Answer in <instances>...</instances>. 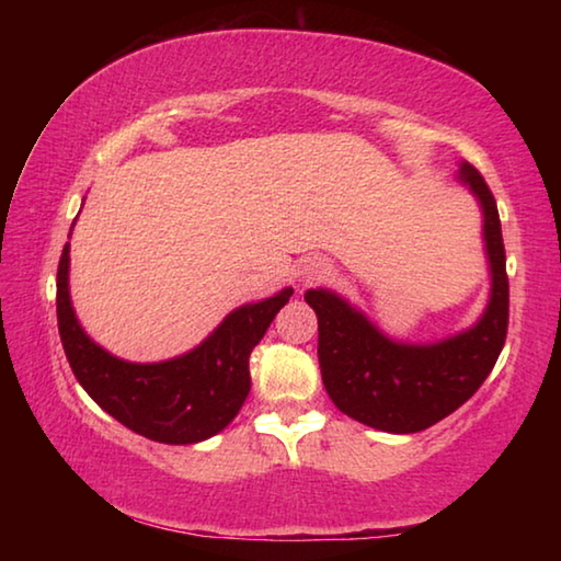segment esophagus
Listing matches in <instances>:
<instances>
[{"label":"esophagus","instance_id":"34e87169","mask_svg":"<svg viewBox=\"0 0 561 561\" xmlns=\"http://www.w3.org/2000/svg\"><path fill=\"white\" fill-rule=\"evenodd\" d=\"M329 274V264L321 257H309L301 262L299 267V282L301 284H314L319 279H324Z\"/></svg>","mask_w":561,"mask_h":561}]
</instances>
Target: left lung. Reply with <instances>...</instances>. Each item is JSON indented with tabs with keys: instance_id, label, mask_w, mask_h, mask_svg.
Instances as JSON below:
<instances>
[{
	"instance_id": "1",
	"label": "left lung",
	"mask_w": 561,
	"mask_h": 561,
	"mask_svg": "<svg viewBox=\"0 0 561 561\" xmlns=\"http://www.w3.org/2000/svg\"><path fill=\"white\" fill-rule=\"evenodd\" d=\"M458 180L480 203L490 264L488 307L470 329L433 344H408L386 336L336 291L304 294L319 319V366L329 398L341 413L376 431L417 433L458 411L505 346L510 284L497 203L470 163H460Z\"/></svg>"
}]
</instances>
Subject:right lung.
I'll return each instance as SVG.
<instances>
[{
  "label": "right lung",
  "instance_id": "right-lung-1",
  "mask_svg": "<svg viewBox=\"0 0 561 561\" xmlns=\"http://www.w3.org/2000/svg\"><path fill=\"white\" fill-rule=\"evenodd\" d=\"M69 244L56 272V317L76 381L103 411L156 443L190 445L232 423L250 393V354L289 301L291 287L237 307L183 356L136 364L108 354L81 329L69 294Z\"/></svg>",
  "mask_w": 561,
  "mask_h": 561
}]
</instances>
